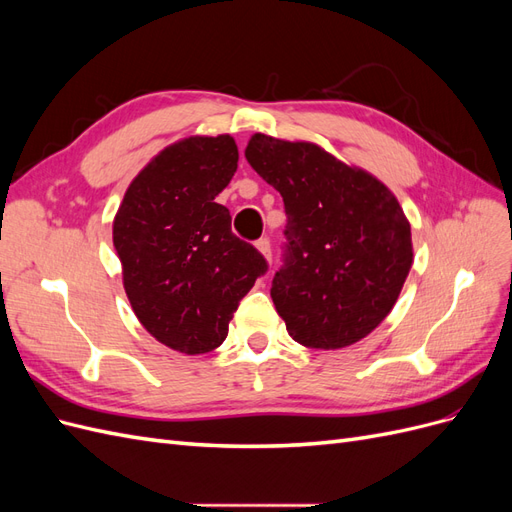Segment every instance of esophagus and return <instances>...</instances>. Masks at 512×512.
I'll list each match as a JSON object with an SVG mask.
<instances>
[{"label":"esophagus","instance_id":"1","mask_svg":"<svg viewBox=\"0 0 512 512\" xmlns=\"http://www.w3.org/2000/svg\"><path fill=\"white\" fill-rule=\"evenodd\" d=\"M256 247H258V252L265 256V258H271V241L267 239V237H262V239H258L256 241Z\"/></svg>","mask_w":512,"mask_h":512}]
</instances>
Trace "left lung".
Wrapping results in <instances>:
<instances>
[{
	"instance_id": "left-lung-1",
	"label": "left lung",
	"mask_w": 512,
	"mask_h": 512,
	"mask_svg": "<svg viewBox=\"0 0 512 512\" xmlns=\"http://www.w3.org/2000/svg\"><path fill=\"white\" fill-rule=\"evenodd\" d=\"M245 158L284 198L271 299L290 337L316 350L359 342L389 316L412 267L397 198L312 143L254 134Z\"/></svg>"
}]
</instances>
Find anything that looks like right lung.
<instances>
[{
    "label": "right lung",
    "instance_id": "right-lung-1",
    "mask_svg": "<svg viewBox=\"0 0 512 512\" xmlns=\"http://www.w3.org/2000/svg\"><path fill=\"white\" fill-rule=\"evenodd\" d=\"M237 162L228 134L185 138L141 170L113 224L136 318L183 354L218 348L241 299L269 271L265 256L230 230V211L215 203Z\"/></svg>",
    "mask_w": 512,
    "mask_h": 512
}]
</instances>
